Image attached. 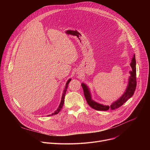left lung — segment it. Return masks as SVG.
<instances>
[{
    "label": "left lung",
    "mask_w": 150,
    "mask_h": 150,
    "mask_svg": "<svg viewBox=\"0 0 150 150\" xmlns=\"http://www.w3.org/2000/svg\"><path fill=\"white\" fill-rule=\"evenodd\" d=\"M131 67L132 68V71H130L129 73L130 74V76L128 79V82L127 85V87L126 88L125 91L121 97H119L117 100L115 101L112 103L110 106L103 105V104H100L95 101L92 98V96L90 91V88L88 85L82 82L81 85L83 90V93L85 98L88 104V105L91 108L97 110H102L106 111L108 110L109 109L112 110H115L119 107L122 105L128 99H129L134 95V92L137 87V81H136V60H135V55L134 54L133 57L132 58L131 62L130 63Z\"/></svg>",
    "instance_id": "1"
}]
</instances>
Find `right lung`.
<instances>
[{
  "mask_svg": "<svg viewBox=\"0 0 150 150\" xmlns=\"http://www.w3.org/2000/svg\"><path fill=\"white\" fill-rule=\"evenodd\" d=\"M71 81V78H69V79L68 80V81L67 82V83H66L65 87V89H64L63 92V93H62L61 101H60V104H59V107H58V108H57V110H56V111L54 112L52 115H47L48 116H51V115H54L57 114V113L61 110V109H62L63 104H64V100H65V97L66 92H67V88H68V84H69V82H70Z\"/></svg>",
  "mask_w": 150,
  "mask_h": 150,
  "instance_id": "add662e5",
  "label": "right lung"
}]
</instances>
